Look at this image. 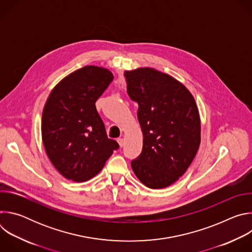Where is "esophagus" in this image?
<instances>
[{"mask_svg": "<svg viewBox=\"0 0 252 252\" xmlns=\"http://www.w3.org/2000/svg\"><path fill=\"white\" fill-rule=\"evenodd\" d=\"M118 142L121 148H123L125 146V139L124 138H118Z\"/></svg>", "mask_w": 252, "mask_h": 252, "instance_id": "34e87169", "label": "esophagus"}]
</instances>
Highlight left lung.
<instances>
[{
	"label": "left lung",
	"mask_w": 252,
	"mask_h": 252,
	"mask_svg": "<svg viewBox=\"0 0 252 252\" xmlns=\"http://www.w3.org/2000/svg\"><path fill=\"white\" fill-rule=\"evenodd\" d=\"M126 93L138 104L143 134L141 154L131 160L139 181L154 189L166 188L192 162L200 143L195 100L178 81L150 67L126 70Z\"/></svg>",
	"instance_id": "1"
}]
</instances>
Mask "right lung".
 Wrapping results in <instances>:
<instances>
[{"label": "right lung", "instance_id": "add662e5", "mask_svg": "<svg viewBox=\"0 0 252 252\" xmlns=\"http://www.w3.org/2000/svg\"><path fill=\"white\" fill-rule=\"evenodd\" d=\"M109 69L87 65L51 92L42 117L46 153L65 178L83 183L97 174L120 148L107 137L95 101L113 82Z\"/></svg>", "mask_w": 252, "mask_h": 252}]
</instances>
